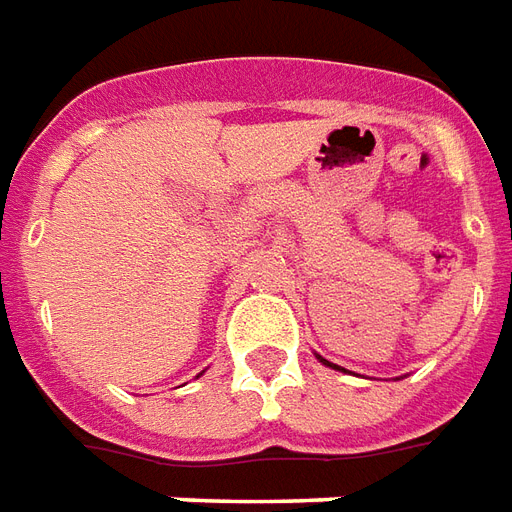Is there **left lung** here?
I'll list each match as a JSON object with an SVG mask.
<instances>
[{
    "mask_svg": "<svg viewBox=\"0 0 512 512\" xmlns=\"http://www.w3.org/2000/svg\"><path fill=\"white\" fill-rule=\"evenodd\" d=\"M317 358H320V355H317ZM320 363H325V366H333V363H328L325 358H320ZM333 369H336V366H333Z\"/></svg>",
    "mask_w": 512,
    "mask_h": 512,
    "instance_id": "left-lung-1",
    "label": "left lung"
}]
</instances>
